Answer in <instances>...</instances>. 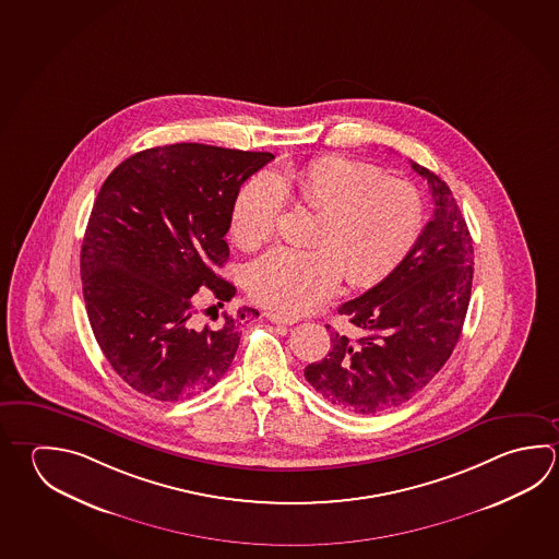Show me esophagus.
I'll return each mask as SVG.
<instances>
[{
  "label": "esophagus",
  "instance_id": "1",
  "mask_svg": "<svg viewBox=\"0 0 559 559\" xmlns=\"http://www.w3.org/2000/svg\"><path fill=\"white\" fill-rule=\"evenodd\" d=\"M265 317H267L272 323H277V325H294V323H297L295 317L282 316V313H275V311H267Z\"/></svg>",
  "mask_w": 559,
  "mask_h": 559
}]
</instances>
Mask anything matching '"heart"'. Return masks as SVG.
<instances>
[{"label":"heart","mask_w":559,"mask_h":559,"mask_svg":"<svg viewBox=\"0 0 559 559\" xmlns=\"http://www.w3.org/2000/svg\"><path fill=\"white\" fill-rule=\"evenodd\" d=\"M284 197L319 213L316 248H274L246 272L250 295L289 316L326 301L343 280L376 284L396 267L424 228V203L414 185L382 177L374 165L338 155L295 169L255 175L243 183L230 216V236L255 250L275 233Z\"/></svg>","instance_id":"b5f03b06"}]
</instances>
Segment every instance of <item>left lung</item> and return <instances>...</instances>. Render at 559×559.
Returning <instances> with one entry per match:
<instances>
[{
  "mask_svg": "<svg viewBox=\"0 0 559 559\" xmlns=\"http://www.w3.org/2000/svg\"><path fill=\"white\" fill-rule=\"evenodd\" d=\"M412 169L429 183L431 221L392 274L338 307L353 335L331 333L329 355L305 368L321 396L362 416L402 406L429 384L459 343L471 299L475 254L457 201L436 173Z\"/></svg>",
  "mask_w": 559,
  "mask_h": 559,
  "instance_id": "obj_1",
  "label": "left lung"
}]
</instances>
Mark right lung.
Returning a JSON list of instances; mask_svg holds the SVG:
<instances>
[{"label":"right lung","mask_w":559,"mask_h":559,"mask_svg":"<svg viewBox=\"0 0 559 559\" xmlns=\"http://www.w3.org/2000/svg\"><path fill=\"white\" fill-rule=\"evenodd\" d=\"M267 152L173 143L135 153L102 185L81 250L92 333L116 374L143 396L177 402L213 388L233 365L252 307L218 316L236 287L216 274L240 187ZM206 286L205 290L203 287ZM216 305L214 326L198 289Z\"/></svg>","instance_id":"1"}]
</instances>
